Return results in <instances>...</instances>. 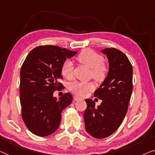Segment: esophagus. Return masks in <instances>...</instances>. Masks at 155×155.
<instances>
[{
	"mask_svg": "<svg viewBox=\"0 0 155 155\" xmlns=\"http://www.w3.org/2000/svg\"><path fill=\"white\" fill-rule=\"evenodd\" d=\"M74 100L75 101H77V100H82L83 98L80 97H78V96L75 95L74 97Z\"/></svg>",
	"mask_w": 155,
	"mask_h": 155,
	"instance_id": "obj_1",
	"label": "esophagus"
}]
</instances>
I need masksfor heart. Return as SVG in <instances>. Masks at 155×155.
Wrapping results in <instances>:
<instances>
[{"mask_svg": "<svg viewBox=\"0 0 155 155\" xmlns=\"http://www.w3.org/2000/svg\"><path fill=\"white\" fill-rule=\"evenodd\" d=\"M77 61L87 68H91V75L97 81H101L106 78L108 68L103 63V57L91 49H85L80 53L77 58ZM62 75L68 80L74 77L73 63L70 60L64 62L61 70ZM94 88L92 82H74L70 85V90L74 93L80 96H84L87 92Z\"/></svg>", "mask_w": 155, "mask_h": 155, "instance_id": "b5f03b06", "label": "heart"}]
</instances>
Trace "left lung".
Returning a JSON list of instances; mask_svg holds the SVG:
<instances>
[{"mask_svg": "<svg viewBox=\"0 0 155 155\" xmlns=\"http://www.w3.org/2000/svg\"><path fill=\"white\" fill-rule=\"evenodd\" d=\"M108 72L94 96L101 100L100 106L86 99L84 114L85 130L96 138H104L114 134L125 117L133 90V69L126 55L114 48H104Z\"/></svg>", "mask_w": 155, "mask_h": 155, "instance_id": "obj_1", "label": "left lung"}]
</instances>
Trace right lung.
Wrapping results in <instances>:
<instances>
[{"label":"right lung","mask_w":155,"mask_h":155,"mask_svg":"<svg viewBox=\"0 0 155 155\" xmlns=\"http://www.w3.org/2000/svg\"><path fill=\"white\" fill-rule=\"evenodd\" d=\"M72 51L57 46H40L29 53L20 71V101L22 118L27 128L39 137L51 134L60 125L61 113L72 101L65 93L57 99L55 90L63 87L59 82L64 62L73 57Z\"/></svg>","instance_id":"right-lung-1"}]
</instances>
